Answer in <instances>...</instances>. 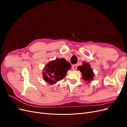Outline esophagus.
I'll return each mask as SVG.
<instances>
[{
    "label": "esophagus",
    "instance_id": "34e87169",
    "mask_svg": "<svg viewBox=\"0 0 127 127\" xmlns=\"http://www.w3.org/2000/svg\"><path fill=\"white\" fill-rule=\"evenodd\" d=\"M77 64H74L72 65V69L74 70H76L77 69Z\"/></svg>",
    "mask_w": 127,
    "mask_h": 127
}]
</instances>
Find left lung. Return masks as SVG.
Wrapping results in <instances>:
<instances>
[{
  "instance_id": "obj_1",
  "label": "left lung",
  "mask_w": 127,
  "mask_h": 127,
  "mask_svg": "<svg viewBox=\"0 0 127 127\" xmlns=\"http://www.w3.org/2000/svg\"><path fill=\"white\" fill-rule=\"evenodd\" d=\"M77 69L82 72V78L85 81L90 82L93 79L94 74L90 65L88 63L84 61L82 66H78Z\"/></svg>"
}]
</instances>
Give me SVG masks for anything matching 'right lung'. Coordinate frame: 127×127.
<instances>
[{
	"instance_id": "obj_1",
	"label": "right lung",
	"mask_w": 127,
	"mask_h": 127,
	"mask_svg": "<svg viewBox=\"0 0 127 127\" xmlns=\"http://www.w3.org/2000/svg\"><path fill=\"white\" fill-rule=\"evenodd\" d=\"M70 68V64L64 58L56 59L50 61L45 66L43 77L45 82L52 85L63 79Z\"/></svg>"
}]
</instances>
